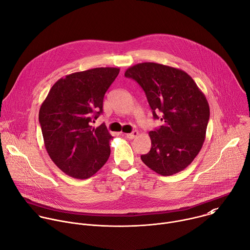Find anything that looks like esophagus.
<instances>
[{
  "instance_id": "1",
  "label": "esophagus",
  "mask_w": 250,
  "mask_h": 250,
  "mask_svg": "<svg viewBox=\"0 0 250 250\" xmlns=\"http://www.w3.org/2000/svg\"><path fill=\"white\" fill-rule=\"evenodd\" d=\"M137 135H138V131L134 130V131H132L131 133H126V134H125V137L128 138V139H133V138H135Z\"/></svg>"
}]
</instances>
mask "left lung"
Segmentation results:
<instances>
[{
	"label": "left lung",
	"instance_id": "left-lung-1",
	"mask_svg": "<svg viewBox=\"0 0 250 250\" xmlns=\"http://www.w3.org/2000/svg\"><path fill=\"white\" fill-rule=\"evenodd\" d=\"M125 76L144 90L153 118L162 114L163 125L149 132L151 149L142 162L162 176H172L194 160L205 140L209 104L186 71L156 62H141L127 68Z\"/></svg>",
	"mask_w": 250,
	"mask_h": 250
}]
</instances>
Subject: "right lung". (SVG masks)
Here are the masks:
<instances>
[{"mask_svg":"<svg viewBox=\"0 0 250 250\" xmlns=\"http://www.w3.org/2000/svg\"><path fill=\"white\" fill-rule=\"evenodd\" d=\"M120 72L118 67H96L60 78L39 111L46 150L63 173L84 180L108 161L112 135L105 125L91 123L103 113L105 93Z\"/></svg>","mask_w":250,"mask_h":250,"instance_id":"obj_1","label":"right lung"}]
</instances>
